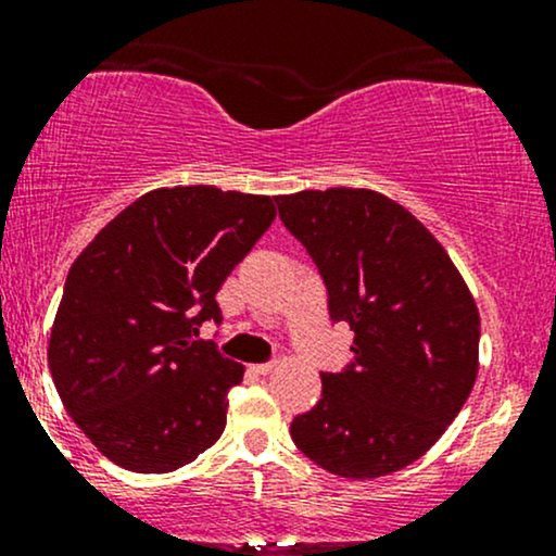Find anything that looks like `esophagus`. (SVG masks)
I'll use <instances>...</instances> for the list:
<instances>
[{"instance_id":"1","label":"esophagus","mask_w":556,"mask_h":556,"mask_svg":"<svg viewBox=\"0 0 556 556\" xmlns=\"http://www.w3.org/2000/svg\"><path fill=\"white\" fill-rule=\"evenodd\" d=\"M274 368H277V363H256V366H251V371L256 376H269Z\"/></svg>"}]
</instances>
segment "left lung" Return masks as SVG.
I'll return each instance as SVG.
<instances>
[{"label": "left lung", "instance_id": "1", "mask_svg": "<svg viewBox=\"0 0 556 556\" xmlns=\"http://www.w3.org/2000/svg\"><path fill=\"white\" fill-rule=\"evenodd\" d=\"M277 206L318 266L331 321L355 331L353 363L321 374V400L292 420V442L353 481L402 470L431 450L476 384V300L442 242L392 198L300 190Z\"/></svg>", "mask_w": 556, "mask_h": 556}]
</instances>
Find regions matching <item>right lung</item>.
Segmentation results:
<instances>
[{"label":"right lung","instance_id":"obj_1","mask_svg":"<svg viewBox=\"0 0 556 556\" xmlns=\"http://www.w3.org/2000/svg\"><path fill=\"white\" fill-rule=\"evenodd\" d=\"M277 198L214 185L140 195L70 266L49 337L62 405L96 450L169 473L222 437L245 368L212 340L216 292L277 216Z\"/></svg>","mask_w":556,"mask_h":556}]
</instances>
